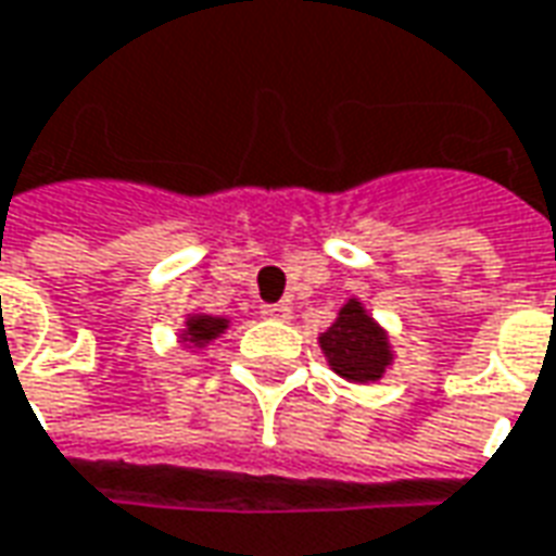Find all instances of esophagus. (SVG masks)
<instances>
[{"label": "esophagus", "instance_id": "1", "mask_svg": "<svg viewBox=\"0 0 556 556\" xmlns=\"http://www.w3.org/2000/svg\"><path fill=\"white\" fill-rule=\"evenodd\" d=\"M262 316L277 318V321H289L291 306L289 304H265V306H262Z\"/></svg>", "mask_w": 556, "mask_h": 556}]
</instances>
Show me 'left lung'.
I'll return each mask as SVG.
<instances>
[{
	"mask_svg": "<svg viewBox=\"0 0 556 556\" xmlns=\"http://www.w3.org/2000/svg\"><path fill=\"white\" fill-rule=\"evenodd\" d=\"M318 345L337 376L349 382H379L391 367V343L386 328L364 309L358 298H349L333 325L318 337Z\"/></svg>",
	"mask_w": 556,
	"mask_h": 556,
	"instance_id": "obj_1",
	"label": "left lung"
}]
</instances>
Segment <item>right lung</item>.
I'll list each match as a JSON object with an SVG mask.
<instances>
[{"instance_id": "add662e5", "label": "right lung", "mask_w": 556, "mask_h": 556, "mask_svg": "<svg viewBox=\"0 0 556 556\" xmlns=\"http://www.w3.org/2000/svg\"><path fill=\"white\" fill-rule=\"evenodd\" d=\"M225 331H228V318L204 316V313H189V316H186L184 333H180V343L201 349V345L213 343V340Z\"/></svg>"}]
</instances>
